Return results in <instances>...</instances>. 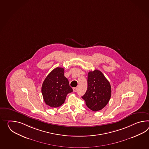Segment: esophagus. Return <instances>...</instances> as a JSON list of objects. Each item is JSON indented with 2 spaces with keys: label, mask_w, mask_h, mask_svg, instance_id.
Instances as JSON below:
<instances>
[{
  "label": "esophagus",
  "mask_w": 149,
  "mask_h": 149,
  "mask_svg": "<svg viewBox=\"0 0 149 149\" xmlns=\"http://www.w3.org/2000/svg\"><path fill=\"white\" fill-rule=\"evenodd\" d=\"M73 91H75V92H76L77 91V88H73Z\"/></svg>",
  "instance_id": "esophagus-1"
}]
</instances>
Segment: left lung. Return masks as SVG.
I'll return each instance as SVG.
<instances>
[{"label":"left lung","mask_w":149,"mask_h":149,"mask_svg":"<svg viewBox=\"0 0 149 149\" xmlns=\"http://www.w3.org/2000/svg\"><path fill=\"white\" fill-rule=\"evenodd\" d=\"M87 82V90L82 98L92 111L101 110L108 104L111 97L110 84L98 70L88 73Z\"/></svg>","instance_id":"obj_1"}]
</instances>
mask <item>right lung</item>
Masks as SVG:
<instances>
[{"instance_id":"right-lung-1","label":"right lung","mask_w":149,"mask_h":149,"mask_svg":"<svg viewBox=\"0 0 149 149\" xmlns=\"http://www.w3.org/2000/svg\"><path fill=\"white\" fill-rule=\"evenodd\" d=\"M64 69H53L44 80L41 92L44 101L52 108H57L64 103L68 94L73 91L69 81L64 76Z\"/></svg>"}]
</instances>
